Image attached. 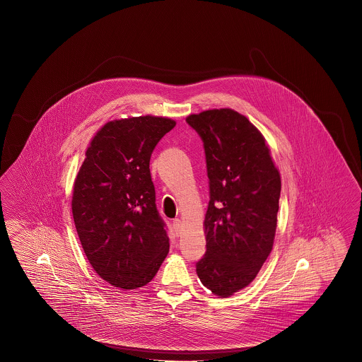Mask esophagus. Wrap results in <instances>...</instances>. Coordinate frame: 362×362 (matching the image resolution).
<instances>
[{
  "instance_id": "esophagus-1",
  "label": "esophagus",
  "mask_w": 362,
  "mask_h": 362,
  "mask_svg": "<svg viewBox=\"0 0 362 362\" xmlns=\"http://www.w3.org/2000/svg\"><path fill=\"white\" fill-rule=\"evenodd\" d=\"M173 226H174V230H175L176 235L179 236V235H180V232H182V227H183V224H182V220H174V221H173Z\"/></svg>"
}]
</instances>
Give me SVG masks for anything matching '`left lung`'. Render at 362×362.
I'll return each instance as SVG.
<instances>
[{
	"label": "left lung",
	"mask_w": 362,
	"mask_h": 362,
	"mask_svg": "<svg viewBox=\"0 0 362 362\" xmlns=\"http://www.w3.org/2000/svg\"><path fill=\"white\" fill-rule=\"evenodd\" d=\"M186 121L204 143L209 179L207 251L197 274L214 295L232 296L272 251L281 177L263 134L240 112L206 110Z\"/></svg>",
	"instance_id": "1"
}]
</instances>
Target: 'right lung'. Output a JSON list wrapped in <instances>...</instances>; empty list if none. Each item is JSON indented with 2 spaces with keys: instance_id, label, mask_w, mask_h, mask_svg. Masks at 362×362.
<instances>
[{
  "instance_id": "right-lung-1",
  "label": "right lung",
  "mask_w": 362,
  "mask_h": 362,
  "mask_svg": "<svg viewBox=\"0 0 362 362\" xmlns=\"http://www.w3.org/2000/svg\"><path fill=\"white\" fill-rule=\"evenodd\" d=\"M175 124L153 115L105 123L76 176L71 209L78 238L93 269L112 286L148 284L170 250L155 204L150 158Z\"/></svg>"
}]
</instances>
